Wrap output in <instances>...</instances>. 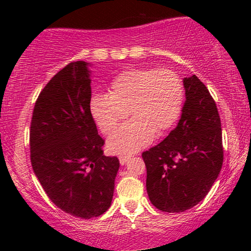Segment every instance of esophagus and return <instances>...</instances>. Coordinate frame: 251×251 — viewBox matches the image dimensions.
Masks as SVG:
<instances>
[{
    "label": "esophagus",
    "mask_w": 251,
    "mask_h": 251,
    "mask_svg": "<svg viewBox=\"0 0 251 251\" xmlns=\"http://www.w3.org/2000/svg\"><path fill=\"white\" fill-rule=\"evenodd\" d=\"M129 159H130V156H128V155H120L119 156V160H120V163H121V166H125V164L128 162Z\"/></svg>",
    "instance_id": "obj_1"
}]
</instances>
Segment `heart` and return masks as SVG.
I'll use <instances>...</instances> for the list:
<instances>
[{"label":"heart","mask_w":251,"mask_h":251,"mask_svg":"<svg viewBox=\"0 0 251 251\" xmlns=\"http://www.w3.org/2000/svg\"><path fill=\"white\" fill-rule=\"evenodd\" d=\"M184 85L174 71L162 68H131L113 78L108 94L91 98L96 122L111 133L129 114L132 120L109 137L113 153H133L149 145L154 135L161 136L179 118Z\"/></svg>","instance_id":"obj_1"}]
</instances>
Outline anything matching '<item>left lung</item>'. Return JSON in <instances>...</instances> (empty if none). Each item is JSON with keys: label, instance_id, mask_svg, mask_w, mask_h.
<instances>
[{"label": "left lung", "instance_id": "8db88e82", "mask_svg": "<svg viewBox=\"0 0 251 251\" xmlns=\"http://www.w3.org/2000/svg\"><path fill=\"white\" fill-rule=\"evenodd\" d=\"M185 102L176 128L143 153L146 190L154 207L183 212L203 200L223 164L221 119L207 87L184 77Z\"/></svg>", "mask_w": 251, "mask_h": 251}]
</instances>
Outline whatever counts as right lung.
Returning a JSON list of instances; mask_svg holds the SVG:
<instances>
[{
  "label": "right lung",
  "mask_w": 251,
  "mask_h": 251,
  "mask_svg": "<svg viewBox=\"0 0 251 251\" xmlns=\"http://www.w3.org/2000/svg\"><path fill=\"white\" fill-rule=\"evenodd\" d=\"M90 63L75 61L51 78L30 125V162L51 201L75 217H98L111 207L120 162L105 156L91 115Z\"/></svg>",
  "instance_id": "add662e5"
}]
</instances>
